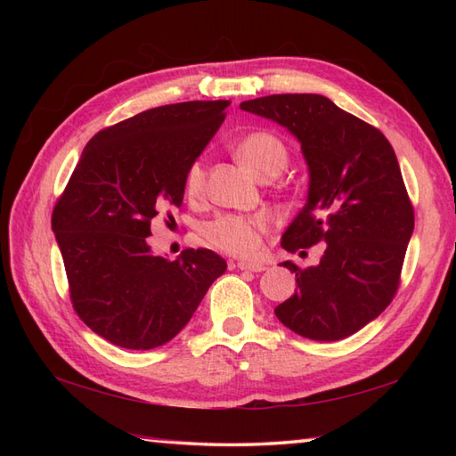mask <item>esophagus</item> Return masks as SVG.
I'll return each mask as SVG.
<instances>
[{"mask_svg":"<svg viewBox=\"0 0 456 456\" xmlns=\"http://www.w3.org/2000/svg\"><path fill=\"white\" fill-rule=\"evenodd\" d=\"M237 268L239 270H248V273H263L266 266L263 263H248V260H239Z\"/></svg>","mask_w":456,"mask_h":456,"instance_id":"34e87169","label":"esophagus"}]
</instances>
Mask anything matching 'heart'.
<instances>
[{
	"label": "heart",
	"instance_id": "1",
	"mask_svg": "<svg viewBox=\"0 0 456 456\" xmlns=\"http://www.w3.org/2000/svg\"><path fill=\"white\" fill-rule=\"evenodd\" d=\"M237 159L255 174L256 178H274L286 168L288 149L282 139L270 131H253L239 139L233 147ZM206 188V167L203 160H193L183 174V191L190 200L201 198ZM270 223L263 213L255 216H219L208 223L203 233L208 240L233 256L253 258L263 250V237L268 233Z\"/></svg>",
	"mask_w": 456,
	"mask_h": 456
}]
</instances>
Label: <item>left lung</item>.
<instances>
[{
	"instance_id": "8db88e82",
	"label": "left lung",
	"mask_w": 456,
	"mask_h": 456,
	"mask_svg": "<svg viewBox=\"0 0 456 456\" xmlns=\"http://www.w3.org/2000/svg\"><path fill=\"white\" fill-rule=\"evenodd\" d=\"M240 110L282 125L302 144L307 201L282 247L325 243L319 265H282L297 289L274 314L305 338L341 341L380 315L400 286L413 208L395 152L376 127L319 94L265 95Z\"/></svg>"
}]
</instances>
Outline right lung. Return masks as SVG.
Instances as JSON below:
<instances>
[{"label": "right lung", "mask_w": 456, "mask_h": 456, "mask_svg": "<svg viewBox=\"0 0 456 456\" xmlns=\"http://www.w3.org/2000/svg\"><path fill=\"white\" fill-rule=\"evenodd\" d=\"M227 100L147 110L94 134L53 211L70 299L105 341L149 351L176 337L227 263L208 248L154 256L151 221L182 206L183 174Z\"/></svg>", "instance_id": "right-lung-1"}]
</instances>
